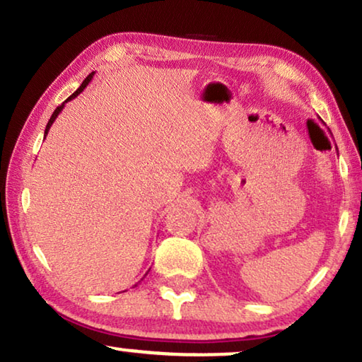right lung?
<instances>
[{
    "instance_id": "obj_1",
    "label": "right lung",
    "mask_w": 362,
    "mask_h": 362,
    "mask_svg": "<svg viewBox=\"0 0 362 362\" xmlns=\"http://www.w3.org/2000/svg\"><path fill=\"white\" fill-rule=\"evenodd\" d=\"M94 78V71L93 73H90V75L88 76V78H86L84 79V81L81 83V86H79V88L75 90V93H73L70 97H69V99H66L64 103H62V105H59L56 110H54V113H52V116H51V119H49L47 121V126H46V129H45V139H46V136H47V132H49V129H51V126H52V122L54 121H56V118H57V116L60 115V112H62V110H64V107H65V103L66 102H70V100H73V99H75V97H78L79 94H81L83 93V90L86 89V86H88L89 83H90V79H93Z\"/></svg>"
}]
</instances>
